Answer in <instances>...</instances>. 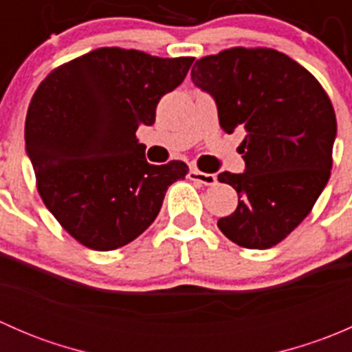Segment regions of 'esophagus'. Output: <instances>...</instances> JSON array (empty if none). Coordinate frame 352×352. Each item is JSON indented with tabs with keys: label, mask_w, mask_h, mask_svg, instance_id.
<instances>
[{
	"label": "esophagus",
	"mask_w": 352,
	"mask_h": 352,
	"mask_svg": "<svg viewBox=\"0 0 352 352\" xmlns=\"http://www.w3.org/2000/svg\"><path fill=\"white\" fill-rule=\"evenodd\" d=\"M189 177H190V180H194V182L204 184V186H214L216 184V175H212V173L201 172V170H197V168L190 170Z\"/></svg>",
	"instance_id": "34e87169"
}]
</instances>
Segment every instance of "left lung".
<instances>
[{
    "label": "left lung",
    "instance_id": "left-lung-1",
    "mask_svg": "<svg viewBox=\"0 0 352 352\" xmlns=\"http://www.w3.org/2000/svg\"><path fill=\"white\" fill-rule=\"evenodd\" d=\"M190 74L214 97L221 129L247 133L239 146L247 170L218 175L239 194L218 228L245 248L281 243L329 182L337 120L327 91L310 71L269 47L204 56Z\"/></svg>",
    "mask_w": 352,
    "mask_h": 352
}]
</instances>
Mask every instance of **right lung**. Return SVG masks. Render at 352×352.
Returning <instances> with one entry per match:
<instances>
[{"mask_svg": "<svg viewBox=\"0 0 352 352\" xmlns=\"http://www.w3.org/2000/svg\"><path fill=\"white\" fill-rule=\"evenodd\" d=\"M194 58H158L100 47L54 67L28 105L25 144L45 208L76 242L116 250L141 235L170 184L189 166L150 165L138 143L160 98L175 90Z\"/></svg>", "mask_w": 352, "mask_h": 352, "instance_id": "right-lung-1", "label": "right lung"}]
</instances>
